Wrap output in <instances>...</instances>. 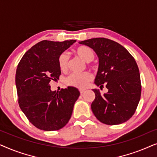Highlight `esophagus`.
Masks as SVG:
<instances>
[{
    "label": "esophagus",
    "instance_id": "1",
    "mask_svg": "<svg viewBox=\"0 0 157 157\" xmlns=\"http://www.w3.org/2000/svg\"><path fill=\"white\" fill-rule=\"evenodd\" d=\"M84 91H85L84 89H79V91H80V93H81V94H82L83 93V92H84Z\"/></svg>",
    "mask_w": 157,
    "mask_h": 157
}]
</instances>
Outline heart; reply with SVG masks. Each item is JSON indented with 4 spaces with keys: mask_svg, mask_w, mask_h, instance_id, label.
<instances>
[{
    "mask_svg": "<svg viewBox=\"0 0 157 157\" xmlns=\"http://www.w3.org/2000/svg\"><path fill=\"white\" fill-rule=\"evenodd\" d=\"M76 54L81 58L83 61L89 62L93 61L95 56L94 51L88 46H80L76 50ZM68 63H69V56L67 52H63L59 55L58 58V65L60 70L66 71L67 70ZM92 76L89 72H83L81 74H70L66 79V84L71 86L77 87L82 89L86 86L87 83L91 80Z\"/></svg>",
    "mask_w": 157,
    "mask_h": 157,
    "instance_id": "obj_1",
    "label": "heart"
}]
</instances>
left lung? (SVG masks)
<instances>
[{
	"label": "left lung",
	"instance_id": "1",
	"mask_svg": "<svg viewBox=\"0 0 157 157\" xmlns=\"http://www.w3.org/2000/svg\"><path fill=\"white\" fill-rule=\"evenodd\" d=\"M95 51L98 69L94 83L101 89L106 85L108 92L101 96L93 89L95 99L91 110L98 121L117 125L134 115L141 97V85L136 62L121 44L105 38H95L79 42Z\"/></svg>",
	"mask_w": 157,
	"mask_h": 157
}]
</instances>
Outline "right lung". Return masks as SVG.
Instances as JSON below:
<instances>
[{
    "label": "right lung",
    "instance_id": "right-lung-1",
    "mask_svg": "<svg viewBox=\"0 0 157 157\" xmlns=\"http://www.w3.org/2000/svg\"><path fill=\"white\" fill-rule=\"evenodd\" d=\"M76 40H42L21 59L16 73L19 106L29 121L44 131L61 129L69 121L80 92L68 86L52 91L49 82L61 75L58 58Z\"/></svg>",
    "mask_w": 157,
    "mask_h": 157
}]
</instances>
